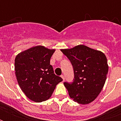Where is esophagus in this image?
Instances as JSON below:
<instances>
[{"mask_svg": "<svg viewBox=\"0 0 121 121\" xmlns=\"http://www.w3.org/2000/svg\"><path fill=\"white\" fill-rule=\"evenodd\" d=\"M61 77L62 78V79H63V82H64L65 81V77L63 75H61Z\"/></svg>", "mask_w": 121, "mask_h": 121, "instance_id": "esophagus-1", "label": "esophagus"}]
</instances>
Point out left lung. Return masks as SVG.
<instances>
[{
	"instance_id": "1",
	"label": "left lung",
	"mask_w": 121,
	"mask_h": 121,
	"mask_svg": "<svg viewBox=\"0 0 121 121\" xmlns=\"http://www.w3.org/2000/svg\"><path fill=\"white\" fill-rule=\"evenodd\" d=\"M61 51L73 67V82L64 83L70 97L80 104L91 103L99 95L107 78L109 66L105 54L83 44Z\"/></svg>"
}]
</instances>
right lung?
Returning <instances> with one entry per match:
<instances>
[{
    "mask_svg": "<svg viewBox=\"0 0 121 121\" xmlns=\"http://www.w3.org/2000/svg\"><path fill=\"white\" fill-rule=\"evenodd\" d=\"M55 51L36 46L19 53L15 58L18 84L28 99L41 102L49 99L62 78L54 73L50 59Z\"/></svg>",
    "mask_w": 121,
    "mask_h": 121,
    "instance_id": "right-lung-1",
    "label": "right lung"
}]
</instances>
